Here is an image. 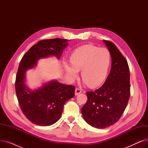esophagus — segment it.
<instances>
[{
	"label": "esophagus",
	"mask_w": 148,
	"mask_h": 148,
	"mask_svg": "<svg viewBox=\"0 0 148 148\" xmlns=\"http://www.w3.org/2000/svg\"><path fill=\"white\" fill-rule=\"evenodd\" d=\"M82 92V90L79 88H76L75 90V95H79V94H80V93Z\"/></svg>",
	"instance_id": "1"
}]
</instances>
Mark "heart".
Masks as SVG:
<instances>
[{
  "label": "heart",
  "instance_id": "obj_1",
  "mask_svg": "<svg viewBox=\"0 0 148 148\" xmlns=\"http://www.w3.org/2000/svg\"><path fill=\"white\" fill-rule=\"evenodd\" d=\"M70 66L65 64L68 77L71 80L81 71L82 80L89 87L98 86L105 80L111 62V53L107 48L88 44L75 49L70 58Z\"/></svg>",
  "mask_w": 148,
  "mask_h": 148
}]
</instances>
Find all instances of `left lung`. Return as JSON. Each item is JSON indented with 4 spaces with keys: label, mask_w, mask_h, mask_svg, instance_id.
<instances>
[{
    "label": "left lung",
    "mask_w": 148,
    "mask_h": 148,
    "mask_svg": "<svg viewBox=\"0 0 148 148\" xmlns=\"http://www.w3.org/2000/svg\"><path fill=\"white\" fill-rule=\"evenodd\" d=\"M111 53L112 68L103 86L86 92L88 100L82 108L84 120L103 129L118 121L130 96V69L127 60L112 42L103 40Z\"/></svg>",
    "instance_id": "8db88e82"
}]
</instances>
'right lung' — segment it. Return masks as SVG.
I'll return each mask as SVG.
<instances>
[{
    "mask_svg": "<svg viewBox=\"0 0 148 148\" xmlns=\"http://www.w3.org/2000/svg\"><path fill=\"white\" fill-rule=\"evenodd\" d=\"M67 40H44L33 45L23 56L17 71L15 86L23 114L30 122L40 126H49L60 118L65 103L75 95V86L51 81L36 90L29 89L25 83V73L36 65L41 58L54 55L60 58L68 45Z\"/></svg>",
    "mask_w": 148,
    "mask_h": 148,
    "instance_id": "right-lung-1",
    "label": "right lung"
}]
</instances>
